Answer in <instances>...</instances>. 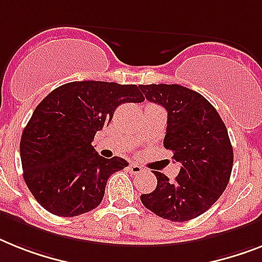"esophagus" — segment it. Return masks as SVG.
Here are the masks:
<instances>
[{"label":"esophagus","mask_w":262,"mask_h":262,"mask_svg":"<svg viewBox=\"0 0 262 262\" xmlns=\"http://www.w3.org/2000/svg\"><path fill=\"white\" fill-rule=\"evenodd\" d=\"M128 170L131 171V174H140V172H143V167L138 165V163H131L128 166Z\"/></svg>","instance_id":"1"}]
</instances>
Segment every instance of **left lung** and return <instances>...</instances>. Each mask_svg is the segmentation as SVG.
<instances>
[{
  "label": "left lung",
  "instance_id": "left-lung-1",
  "mask_svg": "<svg viewBox=\"0 0 262 262\" xmlns=\"http://www.w3.org/2000/svg\"><path fill=\"white\" fill-rule=\"evenodd\" d=\"M147 100L167 111L163 139L181 163L174 182L154 171L158 179L152 193L140 201L154 214L172 222L196 218L213 206L230 179L233 147L217 110L198 92L179 84L139 85Z\"/></svg>",
  "mask_w": 262,
  "mask_h": 262
}]
</instances>
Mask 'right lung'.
<instances>
[{"mask_svg":"<svg viewBox=\"0 0 262 262\" xmlns=\"http://www.w3.org/2000/svg\"><path fill=\"white\" fill-rule=\"evenodd\" d=\"M135 84L72 81L42 99L24 128L19 155L24 181L38 204L60 217L99 206L108 178L126 159L99 157L92 146L123 103H142Z\"/></svg>","mask_w":262,"mask_h":262,"instance_id":"obj_1","label":"right lung"}]
</instances>
